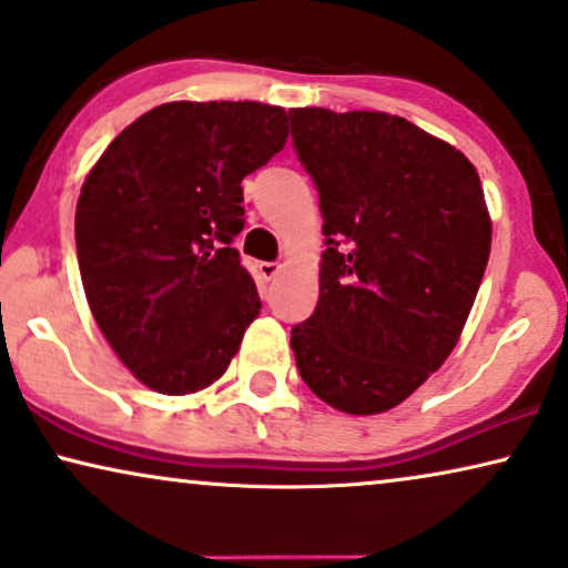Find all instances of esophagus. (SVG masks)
I'll return each instance as SVG.
<instances>
[{"mask_svg":"<svg viewBox=\"0 0 568 568\" xmlns=\"http://www.w3.org/2000/svg\"><path fill=\"white\" fill-rule=\"evenodd\" d=\"M278 271H282V263H276V261H261L258 263V274H261V278H266V282L276 278Z\"/></svg>","mask_w":568,"mask_h":568,"instance_id":"1","label":"esophagus"}]
</instances>
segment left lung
Listing matches in <instances>:
<instances>
[{
  "mask_svg": "<svg viewBox=\"0 0 568 568\" xmlns=\"http://www.w3.org/2000/svg\"><path fill=\"white\" fill-rule=\"evenodd\" d=\"M321 201L315 313L292 328L300 377L328 406L383 414L457 344L491 251L468 158L400 115L292 108Z\"/></svg>",
  "mask_w": 568,
  "mask_h": 568,
  "instance_id": "1",
  "label": "left lung"
}]
</instances>
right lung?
Returning <instances> with one entry per match:
<instances>
[{
    "mask_svg": "<svg viewBox=\"0 0 568 568\" xmlns=\"http://www.w3.org/2000/svg\"><path fill=\"white\" fill-rule=\"evenodd\" d=\"M286 142V113L255 100L165 103L121 131L77 201V261L119 359L152 390L212 385L258 315L232 247L243 178Z\"/></svg>",
    "mask_w": 568,
    "mask_h": 568,
    "instance_id": "right-lung-1",
    "label": "right lung"
}]
</instances>
